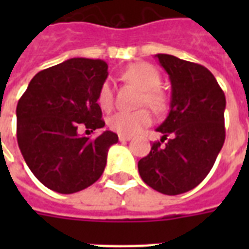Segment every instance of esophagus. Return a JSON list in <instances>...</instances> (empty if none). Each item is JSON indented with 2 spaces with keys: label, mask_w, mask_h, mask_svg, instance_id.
Here are the masks:
<instances>
[{
  "label": "esophagus",
  "mask_w": 249,
  "mask_h": 249,
  "mask_svg": "<svg viewBox=\"0 0 249 249\" xmlns=\"http://www.w3.org/2000/svg\"><path fill=\"white\" fill-rule=\"evenodd\" d=\"M119 140L121 141V142H125V141L132 140V137H130V136H123V135H120V136H119Z\"/></svg>",
  "instance_id": "esophagus-1"
}]
</instances>
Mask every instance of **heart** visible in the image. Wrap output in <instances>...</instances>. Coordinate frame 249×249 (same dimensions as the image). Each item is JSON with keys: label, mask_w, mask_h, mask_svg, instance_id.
<instances>
[{"label": "heart", "mask_w": 249, "mask_h": 249, "mask_svg": "<svg viewBox=\"0 0 249 249\" xmlns=\"http://www.w3.org/2000/svg\"><path fill=\"white\" fill-rule=\"evenodd\" d=\"M123 78L133 84L142 90L140 105H148L156 110H161L165 107L167 98L160 90L161 77L155 66L146 62L132 64L124 71ZM97 103L104 110H109L113 107V88L110 80H105L100 85L97 92ZM152 113L148 109H140L135 112H117L108 121L110 129L123 136H132L139 133L142 128L152 124Z\"/></svg>", "instance_id": "obj_1"}]
</instances>
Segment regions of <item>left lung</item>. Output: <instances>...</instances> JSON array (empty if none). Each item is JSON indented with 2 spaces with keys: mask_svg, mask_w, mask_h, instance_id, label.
<instances>
[{
  "mask_svg": "<svg viewBox=\"0 0 249 249\" xmlns=\"http://www.w3.org/2000/svg\"><path fill=\"white\" fill-rule=\"evenodd\" d=\"M171 81V105L157 132L161 142L152 144L139 161L142 181L164 195L188 192L213 167L225 140V96L214 76L203 65L171 54L155 56Z\"/></svg>",
  "mask_w": 249,
  "mask_h": 249,
  "instance_id": "8db88e82",
  "label": "left lung"
}]
</instances>
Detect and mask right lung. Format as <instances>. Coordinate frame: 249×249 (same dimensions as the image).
Wrapping results in <instances>:
<instances>
[{
  "label": "right lung",
  "instance_id": "add662e5",
  "mask_svg": "<svg viewBox=\"0 0 249 249\" xmlns=\"http://www.w3.org/2000/svg\"><path fill=\"white\" fill-rule=\"evenodd\" d=\"M108 77L103 60L71 58L38 71L17 104V141L25 161L45 187L78 192L101 178L110 145L119 141L105 130L90 140L78 128H103L97 103Z\"/></svg>",
  "mask_w": 249,
  "mask_h": 249
}]
</instances>
